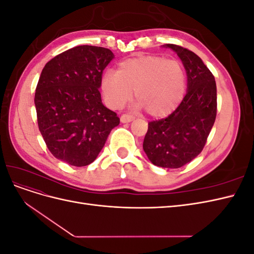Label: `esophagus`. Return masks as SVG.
<instances>
[{"instance_id": "obj_1", "label": "esophagus", "mask_w": 254, "mask_h": 254, "mask_svg": "<svg viewBox=\"0 0 254 254\" xmlns=\"http://www.w3.org/2000/svg\"><path fill=\"white\" fill-rule=\"evenodd\" d=\"M133 119H134V118L131 117V115H129V114H123L122 117H121V122H122V123H130Z\"/></svg>"}]
</instances>
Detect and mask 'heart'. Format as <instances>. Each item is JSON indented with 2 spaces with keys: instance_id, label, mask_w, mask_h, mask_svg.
<instances>
[{
  "instance_id": "obj_1",
  "label": "heart",
  "mask_w": 254,
  "mask_h": 254,
  "mask_svg": "<svg viewBox=\"0 0 254 254\" xmlns=\"http://www.w3.org/2000/svg\"><path fill=\"white\" fill-rule=\"evenodd\" d=\"M187 88L186 72L177 60L161 56H135L123 60L118 71L104 72L101 89L110 108L120 109L134 95L135 109L151 117L172 113L183 99Z\"/></svg>"
}]
</instances>
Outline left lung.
<instances>
[{
    "label": "left lung",
    "mask_w": 254,
    "mask_h": 254,
    "mask_svg": "<svg viewBox=\"0 0 254 254\" xmlns=\"http://www.w3.org/2000/svg\"><path fill=\"white\" fill-rule=\"evenodd\" d=\"M181 59L188 76L187 94L167 118L148 123L143 149L152 164L179 168L204 147L217 111L213 74L195 53L176 44H164Z\"/></svg>",
    "instance_id": "1"
}]
</instances>
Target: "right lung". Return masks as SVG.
Returning <instances> with one entry per match:
<instances>
[{
	"label": "right lung",
	"mask_w": 254,
	"mask_h": 254,
	"mask_svg": "<svg viewBox=\"0 0 254 254\" xmlns=\"http://www.w3.org/2000/svg\"><path fill=\"white\" fill-rule=\"evenodd\" d=\"M113 58L109 49L79 45L43 67L35 93L38 126L58 160L78 167L91 164L120 124L117 113L103 105L98 90Z\"/></svg>",
	"instance_id": "right-lung-1"
}]
</instances>
